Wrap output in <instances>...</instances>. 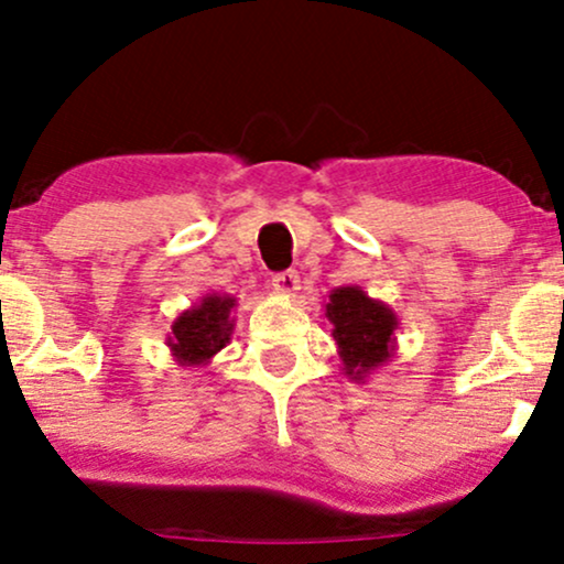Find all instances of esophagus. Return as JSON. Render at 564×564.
Here are the masks:
<instances>
[{"label": "esophagus", "mask_w": 564, "mask_h": 564, "mask_svg": "<svg viewBox=\"0 0 564 564\" xmlns=\"http://www.w3.org/2000/svg\"><path fill=\"white\" fill-rule=\"evenodd\" d=\"M273 289H275V294H281V296H296V291H300V275H296L294 270H286V273L275 275Z\"/></svg>", "instance_id": "esophagus-1"}]
</instances>
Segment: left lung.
Listing matches in <instances>:
<instances>
[{
    "mask_svg": "<svg viewBox=\"0 0 564 564\" xmlns=\"http://www.w3.org/2000/svg\"><path fill=\"white\" fill-rule=\"evenodd\" d=\"M326 318L341 358V371L355 384L392 360L398 349V315L390 304L371 300L360 286H339L328 294Z\"/></svg>",
    "mask_w": 564,
    "mask_h": 564,
    "instance_id": "obj_1",
    "label": "left lung"
}]
</instances>
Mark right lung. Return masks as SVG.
Wrapping results in <instances>:
<instances>
[{"mask_svg": "<svg viewBox=\"0 0 564 564\" xmlns=\"http://www.w3.org/2000/svg\"><path fill=\"white\" fill-rule=\"evenodd\" d=\"M236 304V296L230 294H204L193 307L174 318L166 347L177 366L206 368L212 364L236 328V318L230 315Z\"/></svg>", "mask_w": 564, "mask_h": 564, "instance_id": "add662e5", "label": "right lung"}]
</instances>
